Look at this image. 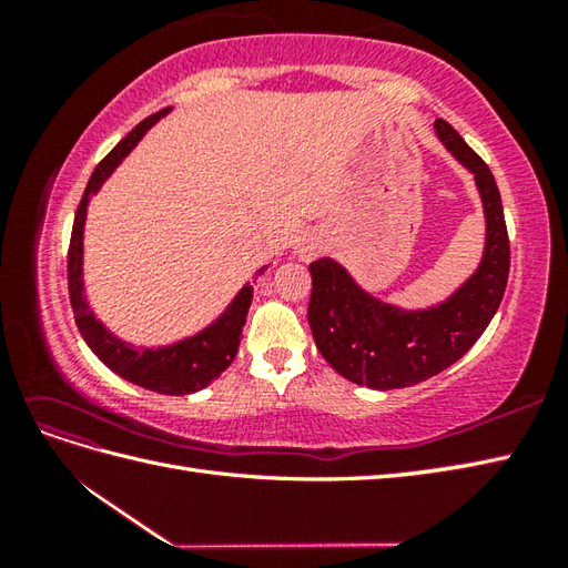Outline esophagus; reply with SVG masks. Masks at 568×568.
Returning a JSON list of instances; mask_svg holds the SVG:
<instances>
[{
    "mask_svg": "<svg viewBox=\"0 0 568 568\" xmlns=\"http://www.w3.org/2000/svg\"><path fill=\"white\" fill-rule=\"evenodd\" d=\"M327 248V239H324V234L320 232H307L297 239L295 244V256L300 261H315L320 253Z\"/></svg>",
    "mask_w": 568,
    "mask_h": 568,
    "instance_id": "esophagus-1",
    "label": "esophagus"
}]
</instances>
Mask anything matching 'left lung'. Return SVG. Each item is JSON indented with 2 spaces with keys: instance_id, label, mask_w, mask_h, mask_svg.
<instances>
[{
  "instance_id": "8db88e82",
  "label": "left lung",
  "mask_w": 568,
  "mask_h": 568,
  "mask_svg": "<svg viewBox=\"0 0 568 568\" xmlns=\"http://www.w3.org/2000/svg\"><path fill=\"white\" fill-rule=\"evenodd\" d=\"M437 136L474 173L486 214V246L474 275L425 310H403L373 297L334 258L310 263L307 320L320 354L346 381L373 390L407 388L456 364L486 332L508 285L510 241L500 192L484 159L444 119Z\"/></svg>"
}]
</instances>
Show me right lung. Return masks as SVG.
Returning a JSON list of instances; mask_svg holds the SVG:
<instances>
[{"label": "right lung", "mask_w": 568, "mask_h": 568, "mask_svg": "<svg viewBox=\"0 0 568 568\" xmlns=\"http://www.w3.org/2000/svg\"><path fill=\"white\" fill-rule=\"evenodd\" d=\"M168 110L151 114L149 119L131 129L129 134L116 143V146L106 153V159L94 168L84 195L78 204L75 222H72L70 234V251H68V291H70V305L72 315H75V324L82 334V339L88 342L92 354L98 356L106 368H112L116 376L124 381L141 385V388L163 393V395H187L197 393L204 385H210L214 378H220V373L229 368L236 352H239V336L246 324V315L253 300V287L246 283L226 310L216 317L210 327L202 332L187 336V339L173 342L168 346H134L129 342H122L94 315L88 297H84V281H82V236H84V220H88V204L90 197L98 195L104 180L110 178L116 165L122 163L126 155L134 151L136 143L143 139V134L165 116ZM265 268V265H263ZM261 268V271H263ZM258 271V273H261Z\"/></svg>", "instance_id": "1"}]
</instances>
